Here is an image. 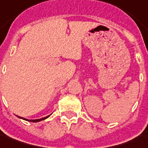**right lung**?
I'll return each instance as SVG.
<instances>
[{"mask_svg": "<svg viewBox=\"0 0 148 148\" xmlns=\"http://www.w3.org/2000/svg\"><path fill=\"white\" fill-rule=\"evenodd\" d=\"M17 117H19V118H21V119H23V120H25V121H27L38 122V121H43V120L46 119V118H47L48 117H50V115H48V116H47V117H42V118H40V119H36V120H28V119H26V118H24V117H19V116H17Z\"/></svg>", "mask_w": 148, "mask_h": 148, "instance_id": "obj_1", "label": "right lung"}]
</instances>
